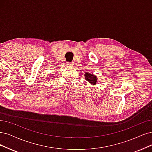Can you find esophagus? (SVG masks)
<instances>
[{"instance_id":"34e87169","label":"esophagus","mask_w":152,"mask_h":152,"mask_svg":"<svg viewBox=\"0 0 152 152\" xmlns=\"http://www.w3.org/2000/svg\"><path fill=\"white\" fill-rule=\"evenodd\" d=\"M67 65H68L69 66H72L73 65H74V64H73L72 63H67Z\"/></svg>"}]
</instances>
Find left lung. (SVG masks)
<instances>
[{
    "label": "left lung",
    "instance_id": "1",
    "mask_svg": "<svg viewBox=\"0 0 152 152\" xmlns=\"http://www.w3.org/2000/svg\"><path fill=\"white\" fill-rule=\"evenodd\" d=\"M85 77L86 80L89 83L91 84L92 85H95L98 82V77L93 74H90L89 72H85Z\"/></svg>",
    "mask_w": 152,
    "mask_h": 152
}]
</instances>
